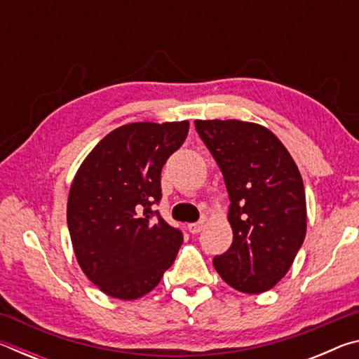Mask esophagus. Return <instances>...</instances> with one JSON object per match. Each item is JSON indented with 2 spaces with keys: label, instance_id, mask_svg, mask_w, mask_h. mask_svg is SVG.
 <instances>
[{
  "label": "esophagus",
  "instance_id": "esophagus-1",
  "mask_svg": "<svg viewBox=\"0 0 359 359\" xmlns=\"http://www.w3.org/2000/svg\"><path fill=\"white\" fill-rule=\"evenodd\" d=\"M203 228H204V220L188 224V231H190L191 234H198V233H201Z\"/></svg>",
  "mask_w": 359,
  "mask_h": 359
}]
</instances>
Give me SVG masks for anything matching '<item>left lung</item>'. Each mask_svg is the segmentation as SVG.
Here are the masks:
<instances>
[{"label": "left lung", "mask_w": 359, "mask_h": 359, "mask_svg": "<svg viewBox=\"0 0 359 359\" xmlns=\"http://www.w3.org/2000/svg\"><path fill=\"white\" fill-rule=\"evenodd\" d=\"M229 194L233 244L214 257L229 287L248 294L271 290L287 274L306 238L302 177L283 144L257 123L196 120Z\"/></svg>", "instance_id": "8db88e82"}]
</instances>
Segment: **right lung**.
<instances>
[{
  "instance_id": "obj_1",
  "label": "right lung",
  "mask_w": 359,
  "mask_h": 359,
  "mask_svg": "<svg viewBox=\"0 0 359 359\" xmlns=\"http://www.w3.org/2000/svg\"><path fill=\"white\" fill-rule=\"evenodd\" d=\"M188 121L123 125L85 158L71 185L68 229L83 274L106 294L137 299L172 266L184 234L154 210L161 169Z\"/></svg>"
}]
</instances>
